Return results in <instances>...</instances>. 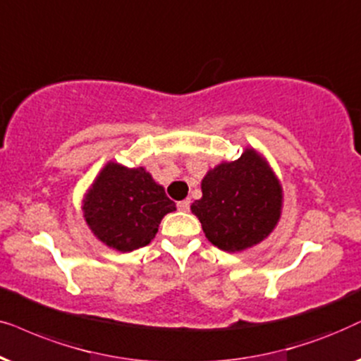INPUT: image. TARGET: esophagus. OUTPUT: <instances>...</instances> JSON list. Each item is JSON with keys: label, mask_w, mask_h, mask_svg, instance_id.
<instances>
[{"label": "esophagus", "mask_w": 361, "mask_h": 361, "mask_svg": "<svg viewBox=\"0 0 361 361\" xmlns=\"http://www.w3.org/2000/svg\"><path fill=\"white\" fill-rule=\"evenodd\" d=\"M176 206H178V209H180V211H183V213H186V211H190V201H188V200L178 201Z\"/></svg>", "instance_id": "esophagus-1"}]
</instances>
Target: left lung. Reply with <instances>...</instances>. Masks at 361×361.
<instances>
[{
  "instance_id": "left-lung-1",
  "label": "left lung",
  "mask_w": 361,
  "mask_h": 361,
  "mask_svg": "<svg viewBox=\"0 0 361 361\" xmlns=\"http://www.w3.org/2000/svg\"><path fill=\"white\" fill-rule=\"evenodd\" d=\"M203 196L191 204L204 236L221 251L239 252L262 243L282 214L284 191L257 150L247 147L234 161H221L201 181Z\"/></svg>"
}]
</instances>
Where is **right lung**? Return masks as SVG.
Listing matches in <instances>:
<instances>
[{
	"label": "right lung",
	"instance_id": "add662e5",
	"mask_svg": "<svg viewBox=\"0 0 361 361\" xmlns=\"http://www.w3.org/2000/svg\"><path fill=\"white\" fill-rule=\"evenodd\" d=\"M176 211L165 188L143 166L105 165L82 200L89 229L105 246L120 252L143 247L155 238L163 216Z\"/></svg>",
	"mask_w": 361,
	"mask_h": 361
}]
</instances>
